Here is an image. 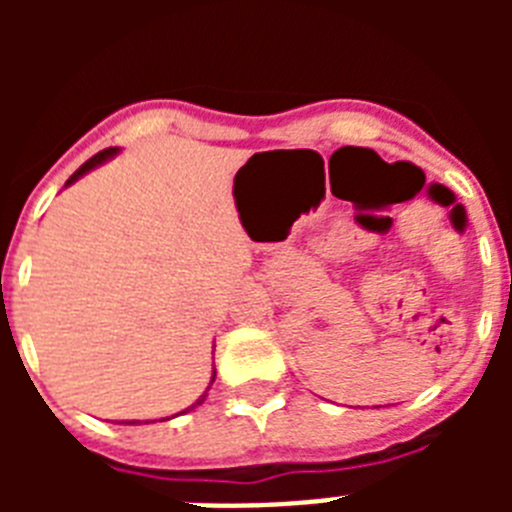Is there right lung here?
I'll return each mask as SVG.
<instances>
[{
  "instance_id": "1",
  "label": "right lung",
  "mask_w": 512,
  "mask_h": 512,
  "mask_svg": "<svg viewBox=\"0 0 512 512\" xmlns=\"http://www.w3.org/2000/svg\"><path fill=\"white\" fill-rule=\"evenodd\" d=\"M117 153H120V148H104V151H99L97 156L89 158L87 164L81 166V169H76V171H74V176H71L69 182H66V187H71V184H74V182H79L81 176L89 174V171L97 169V166H102L104 161H110V158H115ZM212 382H215V374H212V379H210V387H212ZM210 387H207V390H210ZM207 390H205V395L200 397V400L192 402V405H189L187 410H182V413H189V410H194V408H197V405H202V402H205V397H207ZM182 413H176V415H182ZM176 415H171V418H176ZM171 418H161V420H171ZM130 423H140V420H130ZM146 423H148V420H146Z\"/></svg>"
}]
</instances>
